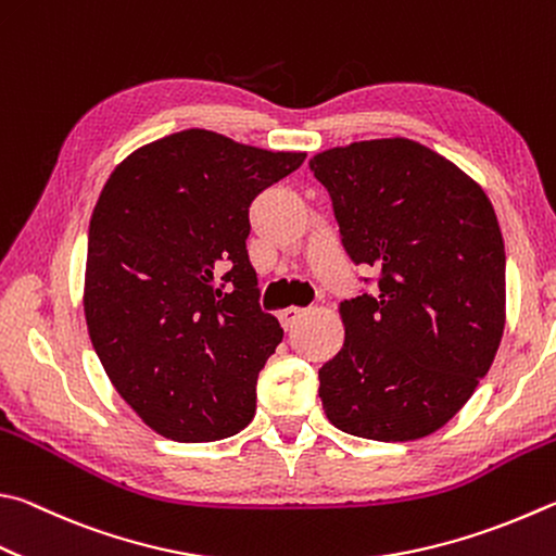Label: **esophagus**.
<instances>
[{
    "instance_id": "34e87169",
    "label": "esophagus",
    "mask_w": 556,
    "mask_h": 556,
    "mask_svg": "<svg viewBox=\"0 0 556 556\" xmlns=\"http://www.w3.org/2000/svg\"><path fill=\"white\" fill-rule=\"evenodd\" d=\"M304 308H299V306H287V308H281L279 311V320H281V326H285V330H291L294 328V323L304 316Z\"/></svg>"
}]
</instances>
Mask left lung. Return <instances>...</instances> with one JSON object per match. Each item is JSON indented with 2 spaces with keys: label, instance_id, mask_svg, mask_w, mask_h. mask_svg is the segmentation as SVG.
I'll list each match as a JSON object with an SVG mask.
<instances>
[{
  "label": "left lung",
  "instance_id": "1",
  "mask_svg": "<svg viewBox=\"0 0 556 556\" xmlns=\"http://www.w3.org/2000/svg\"><path fill=\"white\" fill-rule=\"evenodd\" d=\"M342 245L381 271L379 294L338 306L345 342L320 367L328 420L379 442L428 438L462 410L506 328V248L486 191L410 138L308 160Z\"/></svg>",
  "mask_w": 556,
  "mask_h": 556
}]
</instances>
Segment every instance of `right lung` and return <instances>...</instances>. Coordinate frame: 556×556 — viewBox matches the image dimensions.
Instances as JSON below:
<instances>
[{
	"mask_svg": "<svg viewBox=\"0 0 556 556\" xmlns=\"http://www.w3.org/2000/svg\"><path fill=\"white\" fill-rule=\"evenodd\" d=\"M304 160L187 128L109 175L89 220L87 330L157 435L216 442L255 416L257 375L285 330L257 304L250 204Z\"/></svg>",
	"mask_w": 556,
	"mask_h": 556,
	"instance_id": "add662e5",
	"label": "right lung"
}]
</instances>
